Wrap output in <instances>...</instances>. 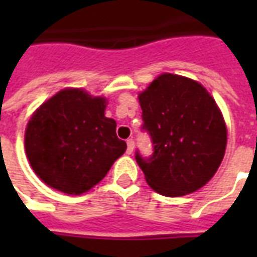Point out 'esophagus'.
Segmentation results:
<instances>
[{
	"mask_svg": "<svg viewBox=\"0 0 257 257\" xmlns=\"http://www.w3.org/2000/svg\"><path fill=\"white\" fill-rule=\"evenodd\" d=\"M134 149H135V142L132 139L126 140V153L128 154H132L134 153Z\"/></svg>",
	"mask_w": 257,
	"mask_h": 257,
	"instance_id": "34e87169",
	"label": "esophagus"
}]
</instances>
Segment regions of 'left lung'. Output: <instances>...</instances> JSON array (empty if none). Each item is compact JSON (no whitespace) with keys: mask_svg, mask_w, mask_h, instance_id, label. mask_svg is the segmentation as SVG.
Here are the masks:
<instances>
[{"mask_svg":"<svg viewBox=\"0 0 257 257\" xmlns=\"http://www.w3.org/2000/svg\"><path fill=\"white\" fill-rule=\"evenodd\" d=\"M153 154L136 151L146 182L158 194L182 197L209 182L220 167L227 129L215 99L197 81L161 74L139 95Z\"/></svg>","mask_w":257,"mask_h":257,"instance_id":"obj_1","label":"left lung"}]
</instances>
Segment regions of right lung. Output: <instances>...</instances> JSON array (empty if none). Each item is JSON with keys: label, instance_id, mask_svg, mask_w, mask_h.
<instances>
[{"label": "right lung", "instance_id": "right-lung-1", "mask_svg": "<svg viewBox=\"0 0 257 257\" xmlns=\"http://www.w3.org/2000/svg\"><path fill=\"white\" fill-rule=\"evenodd\" d=\"M107 101L84 89H63L42 103L27 123L25 147L33 171L49 187L82 194L104 178L126 150Z\"/></svg>", "mask_w": 257, "mask_h": 257}]
</instances>
